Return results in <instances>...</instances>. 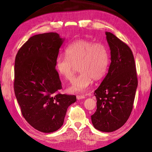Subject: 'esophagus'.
I'll list each match as a JSON object with an SVG mask.
<instances>
[{"mask_svg": "<svg viewBox=\"0 0 152 152\" xmlns=\"http://www.w3.org/2000/svg\"><path fill=\"white\" fill-rule=\"evenodd\" d=\"M86 97L84 95H77V99L78 100H80V99H85Z\"/></svg>", "mask_w": 152, "mask_h": 152, "instance_id": "1", "label": "esophagus"}]
</instances>
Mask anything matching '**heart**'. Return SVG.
Wrapping results in <instances>:
<instances>
[{
	"mask_svg": "<svg viewBox=\"0 0 152 152\" xmlns=\"http://www.w3.org/2000/svg\"><path fill=\"white\" fill-rule=\"evenodd\" d=\"M66 56H60L56 61L58 73L66 80L71 81L78 66L80 74L72 81L69 90L71 92L86 91L92 80H99L105 75L109 66L110 56L107 47L100 43L79 39L69 44Z\"/></svg>",
	"mask_w": 152,
	"mask_h": 152,
	"instance_id": "1",
	"label": "heart"
}]
</instances>
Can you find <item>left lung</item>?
<instances>
[{"mask_svg": "<svg viewBox=\"0 0 152 152\" xmlns=\"http://www.w3.org/2000/svg\"><path fill=\"white\" fill-rule=\"evenodd\" d=\"M111 50L108 72L94 91L97 110L91 115L96 129L112 132L122 126L131 114L137 86L134 56L125 42L105 32Z\"/></svg>", "mask_w": 152, "mask_h": 152, "instance_id": "8db88e82", "label": "left lung"}]
</instances>
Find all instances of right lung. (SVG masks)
<instances>
[{
  "label": "right lung",
  "instance_id": "obj_1",
  "mask_svg": "<svg viewBox=\"0 0 152 152\" xmlns=\"http://www.w3.org/2000/svg\"><path fill=\"white\" fill-rule=\"evenodd\" d=\"M64 39L57 33L37 34L18 50L15 63L14 90L22 115L36 130L52 133L63 125L74 95L61 94L56 61Z\"/></svg>",
  "mask_w": 152,
  "mask_h": 152
}]
</instances>
